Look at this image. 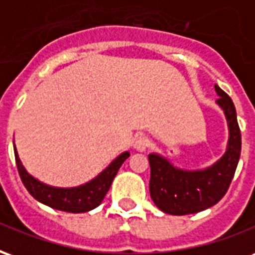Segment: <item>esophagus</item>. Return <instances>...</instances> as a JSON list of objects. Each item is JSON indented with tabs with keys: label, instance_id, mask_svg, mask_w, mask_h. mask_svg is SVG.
<instances>
[{
	"label": "esophagus",
	"instance_id": "esophagus-1",
	"mask_svg": "<svg viewBox=\"0 0 255 255\" xmlns=\"http://www.w3.org/2000/svg\"><path fill=\"white\" fill-rule=\"evenodd\" d=\"M147 146H149V139L146 138V136H138V138L135 139V142H133V147L138 151H144V150L147 149Z\"/></svg>",
	"mask_w": 255,
	"mask_h": 255
}]
</instances>
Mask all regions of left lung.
I'll list each match as a JSON object with an SVG mask.
<instances>
[{
	"label": "left lung",
	"instance_id": "8db88e82",
	"mask_svg": "<svg viewBox=\"0 0 255 255\" xmlns=\"http://www.w3.org/2000/svg\"><path fill=\"white\" fill-rule=\"evenodd\" d=\"M214 90L219 95L216 105L228 127L227 147L219 160L203 169H184L160 153L149 154L150 197L164 213L184 216L213 206L224 197L235 175L242 147L235 105L217 84Z\"/></svg>",
	"mask_w": 255,
	"mask_h": 255
}]
</instances>
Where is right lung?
Masks as SVG:
<instances>
[{"label":"right lung","instance_id":"add662e5","mask_svg":"<svg viewBox=\"0 0 255 255\" xmlns=\"http://www.w3.org/2000/svg\"><path fill=\"white\" fill-rule=\"evenodd\" d=\"M13 150L21 182L31 195L38 202L43 203L49 208L63 210L68 213H86L97 208L104 201L106 192L109 191L112 182L117 175L120 166L123 165V162L129 157V151H124L120 155H117L104 171L100 172L94 179H91L84 184L76 187H54L38 180L36 177L28 173L20 160L14 142Z\"/></svg>","mask_w":255,"mask_h":255}]
</instances>
